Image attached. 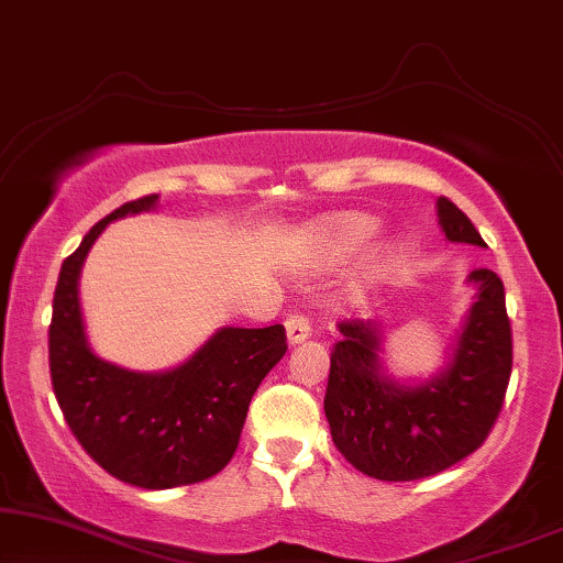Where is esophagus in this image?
<instances>
[{"label": "esophagus", "instance_id": "obj_1", "mask_svg": "<svg viewBox=\"0 0 563 563\" xmlns=\"http://www.w3.org/2000/svg\"><path fill=\"white\" fill-rule=\"evenodd\" d=\"M284 328H287L289 345L302 343L312 335V325H310V318H307V314H291V318H287V322H284Z\"/></svg>", "mask_w": 563, "mask_h": 563}]
</instances>
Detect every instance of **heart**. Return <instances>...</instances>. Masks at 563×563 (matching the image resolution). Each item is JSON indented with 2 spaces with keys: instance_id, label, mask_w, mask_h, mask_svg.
<instances>
[{
  "instance_id": "b5f03b06",
  "label": "heart",
  "mask_w": 563,
  "mask_h": 563,
  "mask_svg": "<svg viewBox=\"0 0 563 563\" xmlns=\"http://www.w3.org/2000/svg\"><path fill=\"white\" fill-rule=\"evenodd\" d=\"M379 220L364 212H341L333 214L322 222L318 235V261L322 264H335V261L351 258L353 253L366 249L368 243L379 235ZM402 258V245L399 243H384L379 251L374 253L368 274L382 272V268L395 266Z\"/></svg>"
}]
</instances>
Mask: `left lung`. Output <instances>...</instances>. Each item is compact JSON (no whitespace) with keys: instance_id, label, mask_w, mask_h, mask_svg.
Wrapping results in <instances>:
<instances>
[{"instance_id":"obj_1","label":"left lung","mask_w":563,"mask_h":563,"mask_svg":"<svg viewBox=\"0 0 563 563\" xmlns=\"http://www.w3.org/2000/svg\"><path fill=\"white\" fill-rule=\"evenodd\" d=\"M438 225L451 243L484 245L472 220L438 197ZM474 302L449 361L428 379H397L384 364L379 320L341 322L330 356L325 418L335 449L374 479H426L474 453L495 426L512 368L503 279L489 268L466 276Z\"/></svg>"}]
</instances>
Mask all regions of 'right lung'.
I'll return each mask as SVG.
<instances>
[{
  "label": "right lung",
  "instance_id": "add662e5",
  "mask_svg": "<svg viewBox=\"0 0 563 563\" xmlns=\"http://www.w3.org/2000/svg\"><path fill=\"white\" fill-rule=\"evenodd\" d=\"M156 207L158 195L135 199L84 235L60 266L48 330L53 391L68 428L107 474L141 489H172L222 472L253 391L287 353L284 325L218 328L166 372H133L91 351L79 302L84 261L110 222Z\"/></svg>",
  "mask_w": 563,
  "mask_h": 563
}]
</instances>
